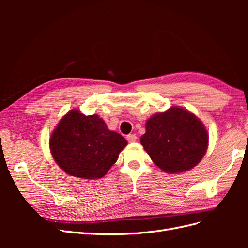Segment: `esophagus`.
I'll use <instances>...</instances> for the list:
<instances>
[{
  "label": "esophagus",
  "instance_id": "esophagus-1",
  "mask_svg": "<svg viewBox=\"0 0 248 248\" xmlns=\"http://www.w3.org/2000/svg\"><path fill=\"white\" fill-rule=\"evenodd\" d=\"M126 139H127V140H128L129 142H134L137 140V136L134 133H132V134H128V136L126 137Z\"/></svg>",
  "mask_w": 248,
  "mask_h": 248
}]
</instances>
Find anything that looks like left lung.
<instances>
[{
    "label": "left lung",
    "mask_w": 248,
    "mask_h": 248,
    "mask_svg": "<svg viewBox=\"0 0 248 248\" xmlns=\"http://www.w3.org/2000/svg\"><path fill=\"white\" fill-rule=\"evenodd\" d=\"M209 136L201 120L179 107L148 119L146 133L140 137L150 158L169 174L194 168L205 156Z\"/></svg>",
    "instance_id": "left-lung-1"
}]
</instances>
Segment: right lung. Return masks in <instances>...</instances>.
<instances>
[{"instance_id":"obj_1","label":"right lung","mask_w":248,"mask_h":248,"mask_svg":"<svg viewBox=\"0 0 248 248\" xmlns=\"http://www.w3.org/2000/svg\"><path fill=\"white\" fill-rule=\"evenodd\" d=\"M127 140L108 128L98 115L72 109L60 120L49 139L50 153L66 174L81 179L106 176Z\"/></svg>"}]
</instances>
